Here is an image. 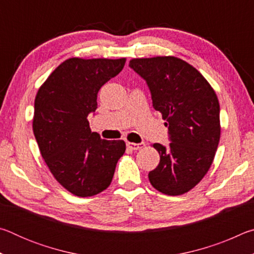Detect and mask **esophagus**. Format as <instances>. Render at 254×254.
<instances>
[{"label":"esophagus","mask_w":254,"mask_h":254,"mask_svg":"<svg viewBox=\"0 0 254 254\" xmlns=\"http://www.w3.org/2000/svg\"><path fill=\"white\" fill-rule=\"evenodd\" d=\"M127 147L131 150H140L145 147L144 142H140V143H133V142H127Z\"/></svg>","instance_id":"obj_1"}]
</instances>
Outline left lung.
Listing matches in <instances>:
<instances>
[{
    "mask_svg": "<svg viewBox=\"0 0 254 254\" xmlns=\"http://www.w3.org/2000/svg\"><path fill=\"white\" fill-rule=\"evenodd\" d=\"M145 80L153 109L162 114L170 143H154L160 162L149 173L152 186L177 196L194 188L207 173L221 136L220 103L196 68L177 57L132 59Z\"/></svg>",
    "mask_w": 254,
    "mask_h": 254,
    "instance_id": "8db88e82",
    "label": "left lung"
}]
</instances>
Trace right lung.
<instances>
[{"label": "right lung", "instance_id": "add662e5", "mask_svg": "<svg viewBox=\"0 0 254 254\" xmlns=\"http://www.w3.org/2000/svg\"><path fill=\"white\" fill-rule=\"evenodd\" d=\"M124 64L126 58H69L37 93L32 127L41 156L56 180L76 196L105 190L126 152L124 141L101 139L87 120L97 109L98 91Z\"/></svg>", "mask_w": 254, "mask_h": 254}]
</instances>
